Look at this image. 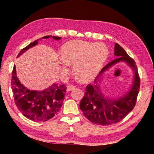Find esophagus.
I'll return each mask as SVG.
<instances>
[{
  "mask_svg": "<svg viewBox=\"0 0 154 154\" xmlns=\"http://www.w3.org/2000/svg\"><path fill=\"white\" fill-rule=\"evenodd\" d=\"M75 86L74 85H69L67 87V91H71L72 90H74V88H75Z\"/></svg>",
  "mask_w": 154,
  "mask_h": 154,
  "instance_id": "esophagus-1",
  "label": "esophagus"
}]
</instances>
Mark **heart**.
Returning <instances> with one entry per match:
<instances>
[{"instance_id": "heart-1", "label": "heart", "mask_w": 154, "mask_h": 154, "mask_svg": "<svg viewBox=\"0 0 154 154\" xmlns=\"http://www.w3.org/2000/svg\"><path fill=\"white\" fill-rule=\"evenodd\" d=\"M109 51L101 43L95 44L83 40H73L61 48L62 72L67 73L70 65L74 64V71L83 82L94 80L108 58Z\"/></svg>"}]
</instances>
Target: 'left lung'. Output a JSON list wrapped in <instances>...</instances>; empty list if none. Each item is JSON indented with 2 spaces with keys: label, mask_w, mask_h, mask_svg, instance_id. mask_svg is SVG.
Segmentation results:
<instances>
[{
  "label": "left lung",
  "mask_w": 154,
  "mask_h": 154,
  "mask_svg": "<svg viewBox=\"0 0 154 154\" xmlns=\"http://www.w3.org/2000/svg\"><path fill=\"white\" fill-rule=\"evenodd\" d=\"M114 54L118 58L105 66L98 75L101 76L116 63L124 61L133 69L134 80L129 91L122 97L116 99H112L103 94L100 86V77L98 75L95 79L94 84H88L86 87L80 108L85 117L96 125H109L120 122L132 110L136 103L140 79L136 62L117 43L114 45Z\"/></svg>",
  "instance_id": "obj_1"
}]
</instances>
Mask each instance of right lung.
<instances>
[{
    "mask_svg": "<svg viewBox=\"0 0 154 154\" xmlns=\"http://www.w3.org/2000/svg\"><path fill=\"white\" fill-rule=\"evenodd\" d=\"M49 38L56 40L62 38L61 37L51 35L44 36L22 49L17 58L36 45L38 40ZM11 85L18 109L26 118L34 122H46L53 118L61 109L67 89L64 84L58 85L54 83L43 91L30 90L23 85L18 80L15 66H14L12 71Z\"/></svg>",
    "mask_w": 154,
    "mask_h": 154,
    "instance_id": "add662e5",
    "label": "right lung"
}]
</instances>
